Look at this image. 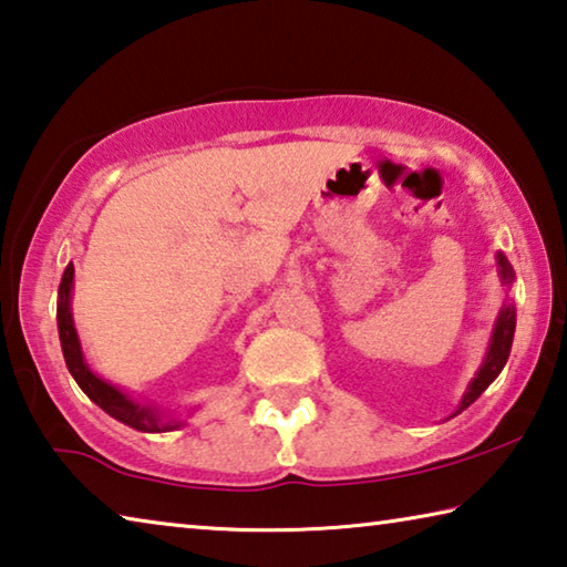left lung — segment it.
Segmentation results:
<instances>
[{"instance_id":"obj_1","label":"left lung","mask_w":567,"mask_h":567,"mask_svg":"<svg viewBox=\"0 0 567 567\" xmlns=\"http://www.w3.org/2000/svg\"><path fill=\"white\" fill-rule=\"evenodd\" d=\"M497 267H501L503 282L511 287L515 280V272L503 252H497ZM513 334H515V305L511 300H505V305L501 307V315H497V320H495L493 338H491V344H487L485 360H483V364H480V370L475 372V378L470 380V385L465 390L463 400H460L455 415L473 405V402L487 390V385H491V382L501 375V370L507 362V354H511V348H513Z\"/></svg>"}]
</instances>
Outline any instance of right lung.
Listing matches in <instances>:
<instances>
[{
  "label": "right lung",
  "mask_w": 567,
  "mask_h": 567,
  "mask_svg": "<svg viewBox=\"0 0 567 567\" xmlns=\"http://www.w3.org/2000/svg\"><path fill=\"white\" fill-rule=\"evenodd\" d=\"M72 282H74V265H66V270L62 275L60 282V302H56V330H60V342H62V352H64V362L66 370L72 372V378L76 380V385L82 388L84 395H87L92 402L112 415L114 420L124 422L134 430H142V433H169V430L179 427L182 422L175 417H165L157 408L145 405V402H137L130 398L127 392H122L120 388L110 385L107 380H102L94 375L90 370L87 360L82 354V344L80 338H76L74 330V320H72Z\"/></svg>",
  "instance_id": "1"
}]
</instances>
